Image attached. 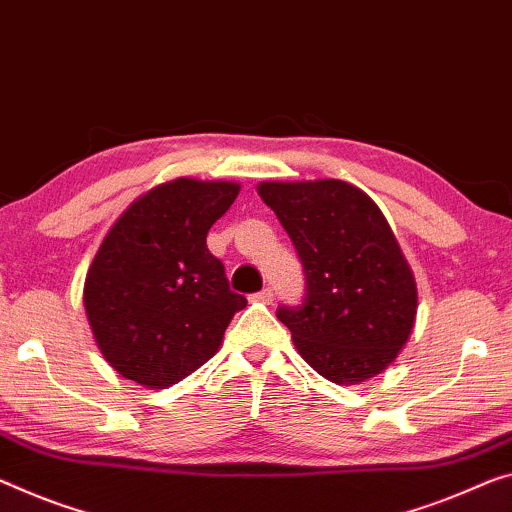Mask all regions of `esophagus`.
<instances>
[{
  "instance_id": "34e87169",
  "label": "esophagus",
  "mask_w": 512,
  "mask_h": 512,
  "mask_svg": "<svg viewBox=\"0 0 512 512\" xmlns=\"http://www.w3.org/2000/svg\"><path fill=\"white\" fill-rule=\"evenodd\" d=\"M272 297H274V293H272V288L267 286V288H263V290H258V293H254L251 295V300L254 302H263V304H270L272 302Z\"/></svg>"
}]
</instances>
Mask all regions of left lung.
<instances>
[{"label": "left lung", "mask_w": 512, "mask_h": 512, "mask_svg": "<svg viewBox=\"0 0 512 512\" xmlns=\"http://www.w3.org/2000/svg\"><path fill=\"white\" fill-rule=\"evenodd\" d=\"M304 267L302 304L277 318L313 371L336 384L382 373L412 334L416 283L371 196L343 180L261 183Z\"/></svg>", "instance_id": "left-lung-1"}]
</instances>
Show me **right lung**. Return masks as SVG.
Listing matches in <instances>:
<instances>
[{
  "label": "right lung",
  "mask_w": 512,
  "mask_h": 512,
  "mask_svg": "<svg viewBox=\"0 0 512 512\" xmlns=\"http://www.w3.org/2000/svg\"><path fill=\"white\" fill-rule=\"evenodd\" d=\"M240 185L178 178L123 212L86 272L84 309L102 357L164 389L206 364L247 300L206 245Z\"/></svg>",
  "instance_id": "add662e5"
}]
</instances>
